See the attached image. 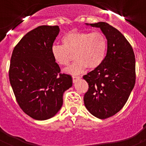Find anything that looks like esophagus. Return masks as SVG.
I'll use <instances>...</instances> for the list:
<instances>
[{
  "mask_svg": "<svg viewBox=\"0 0 146 146\" xmlns=\"http://www.w3.org/2000/svg\"><path fill=\"white\" fill-rule=\"evenodd\" d=\"M80 78H81L80 76H75V75L72 76V80H73V82H75L77 80L80 79Z\"/></svg>",
  "mask_w": 146,
  "mask_h": 146,
  "instance_id": "34e87169",
  "label": "esophagus"
}]
</instances>
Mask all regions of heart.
Returning <instances> with one entry per match:
<instances>
[{"mask_svg":"<svg viewBox=\"0 0 146 146\" xmlns=\"http://www.w3.org/2000/svg\"><path fill=\"white\" fill-rule=\"evenodd\" d=\"M61 41L63 44L52 45L51 54L55 63L61 66L69 65L74 55L76 61L67 69L72 74L80 73L86 67L96 69L106 56L108 42L100 31L70 32L64 35Z\"/></svg>","mask_w":146,"mask_h":146,"instance_id":"1","label":"heart"}]
</instances>
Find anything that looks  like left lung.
Instances as JSON below:
<instances>
[{
    "label": "left lung",
    "instance_id": "obj_1",
    "mask_svg": "<svg viewBox=\"0 0 146 146\" xmlns=\"http://www.w3.org/2000/svg\"><path fill=\"white\" fill-rule=\"evenodd\" d=\"M91 26L102 30L108 49L102 64L83 76L88 84L83 99L91 114L105 119L123 108L135 86V53L124 36L108 23L99 22Z\"/></svg>",
    "mask_w": 146,
    "mask_h": 146
}]
</instances>
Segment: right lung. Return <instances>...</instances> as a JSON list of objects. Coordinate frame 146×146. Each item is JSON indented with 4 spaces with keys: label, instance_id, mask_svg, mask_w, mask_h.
<instances>
[{
    "label": "right lung",
    "instance_id": "1",
    "mask_svg": "<svg viewBox=\"0 0 146 146\" xmlns=\"http://www.w3.org/2000/svg\"><path fill=\"white\" fill-rule=\"evenodd\" d=\"M58 25H42L25 34L13 50L9 77L17 102L25 114L43 121L55 115L63 104L72 77L60 73L51 54Z\"/></svg>",
    "mask_w": 146,
    "mask_h": 146
}]
</instances>
